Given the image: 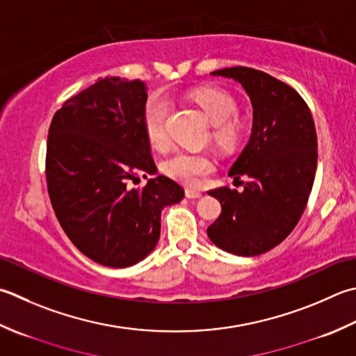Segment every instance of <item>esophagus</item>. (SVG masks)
<instances>
[{"mask_svg":"<svg viewBox=\"0 0 356 356\" xmlns=\"http://www.w3.org/2000/svg\"><path fill=\"white\" fill-rule=\"evenodd\" d=\"M185 196L188 199H199V197H202V193L197 191V190H193V188H186Z\"/></svg>","mask_w":356,"mask_h":356,"instance_id":"1","label":"esophagus"}]
</instances>
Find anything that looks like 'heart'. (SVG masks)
Instances as JSON below:
<instances>
[{
  "label": "heart",
  "mask_w": 356,
  "mask_h": 356,
  "mask_svg": "<svg viewBox=\"0 0 356 356\" xmlns=\"http://www.w3.org/2000/svg\"><path fill=\"white\" fill-rule=\"evenodd\" d=\"M191 99L204 111L208 122L214 124L213 137L224 148L238 143L242 124L233 115L238 111V104L232 95L219 88H199L191 92ZM170 114V103L165 97L154 94L145 103L143 128L151 146L163 149L168 145L166 118ZM163 170L170 177L186 185H194L199 177L207 176L213 170L211 159L205 154L179 151L163 163Z\"/></svg>",
  "instance_id": "1"
}]
</instances>
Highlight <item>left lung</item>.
<instances>
[{
	"label": "left lung",
	"instance_id": "8db88e82",
	"mask_svg": "<svg viewBox=\"0 0 356 356\" xmlns=\"http://www.w3.org/2000/svg\"><path fill=\"white\" fill-rule=\"evenodd\" d=\"M239 81L253 106L252 136L229 170L245 177L243 191H208L222 211L207 228L214 245L238 256H257L293 232L315 180L318 140L307 103L296 90L262 71L236 66L211 72Z\"/></svg>",
	"mask_w": 356,
	"mask_h": 356
}]
</instances>
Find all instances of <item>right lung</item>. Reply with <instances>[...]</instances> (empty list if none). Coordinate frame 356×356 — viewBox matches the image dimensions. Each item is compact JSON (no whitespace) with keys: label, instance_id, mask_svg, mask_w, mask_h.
Segmentation results:
<instances>
[{"label":"right lung","instance_id":"1","mask_svg":"<svg viewBox=\"0 0 356 356\" xmlns=\"http://www.w3.org/2000/svg\"><path fill=\"white\" fill-rule=\"evenodd\" d=\"M140 80L106 76L63 103L47 134L46 182L55 216L80 252L104 267L145 259L160 238V214L185 191L157 172L143 128Z\"/></svg>","mask_w":356,"mask_h":356}]
</instances>
